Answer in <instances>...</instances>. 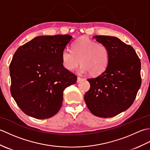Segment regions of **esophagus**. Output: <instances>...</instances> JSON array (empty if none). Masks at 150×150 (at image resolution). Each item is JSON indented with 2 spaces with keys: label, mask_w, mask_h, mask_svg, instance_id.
<instances>
[{
  "label": "esophagus",
  "mask_w": 150,
  "mask_h": 150,
  "mask_svg": "<svg viewBox=\"0 0 150 150\" xmlns=\"http://www.w3.org/2000/svg\"><path fill=\"white\" fill-rule=\"evenodd\" d=\"M81 81H82V78H81V77H77V82H81Z\"/></svg>",
  "instance_id": "esophagus-1"
}]
</instances>
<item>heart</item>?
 Returning <instances> with one entry per match:
<instances>
[{
    "mask_svg": "<svg viewBox=\"0 0 150 150\" xmlns=\"http://www.w3.org/2000/svg\"><path fill=\"white\" fill-rule=\"evenodd\" d=\"M61 59L64 67L69 71L75 69L81 62V72L97 76L106 69L110 53L105 44L83 37L73 44V51L68 48L64 50Z\"/></svg>",
    "mask_w": 150,
    "mask_h": 150,
    "instance_id": "1",
    "label": "heart"
}]
</instances>
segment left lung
Instances as JSON below:
<instances>
[{
    "mask_svg": "<svg viewBox=\"0 0 150 150\" xmlns=\"http://www.w3.org/2000/svg\"><path fill=\"white\" fill-rule=\"evenodd\" d=\"M93 37L108 47L110 60L103 73L87 79L90 89L84 100L94 115L112 117L128 109L134 102L141 86V60L132 46L117 37Z\"/></svg>",
    "mask_w": 150,
    "mask_h": 150,
    "instance_id": "1",
    "label": "left lung"
}]
</instances>
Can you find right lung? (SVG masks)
<instances>
[{
    "label": "right lung",
    "instance_id": "right-lung-1",
    "mask_svg": "<svg viewBox=\"0 0 150 150\" xmlns=\"http://www.w3.org/2000/svg\"><path fill=\"white\" fill-rule=\"evenodd\" d=\"M71 39L68 35L37 37L15 52L9 65L10 91L28 115L37 119L55 115L62 106L64 90L77 82L61 59Z\"/></svg>",
    "mask_w": 150,
    "mask_h": 150
}]
</instances>
